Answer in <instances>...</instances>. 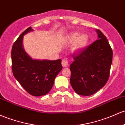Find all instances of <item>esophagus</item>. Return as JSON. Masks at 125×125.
Returning a JSON list of instances; mask_svg holds the SVG:
<instances>
[{"instance_id": "obj_1", "label": "esophagus", "mask_w": 125, "mask_h": 125, "mask_svg": "<svg viewBox=\"0 0 125 125\" xmlns=\"http://www.w3.org/2000/svg\"><path fill=\"white\" fill-rule=\"evenodd\" d=\"M62 65L63 67H67L68 66V59H64L62 61Z\"/></svg>"}]
</instances>
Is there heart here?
<instances>
[{
    "label": "heart",
    "instance_id": "1",
    "mask_svg": "<svg viewBox=\"0 0 125 125\" xmlns=\"http://www.w3.org/2000/svg\"><path fill=\"white\" fill-rule=\"evenodd\" d=\"M78 32H73L69 35V41L70 42H75L73 45V49L75 50H80L87 46L88 42L89 37L87 34H83L81 35Z\"/></svg>",
    "mask_w": 125,
    "mask_h": 125
}]
</instances>
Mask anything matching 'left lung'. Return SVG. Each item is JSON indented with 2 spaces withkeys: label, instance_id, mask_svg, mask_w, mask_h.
<instances>
[{
  "label": "left lung",
  "instance_id": "left-lung-1",
  "mask_svg": "<svg viewBox=\"0 0 125 125\" xmlns=\"http://www.w3.org/2000/svg\"><path fill=\"white\" fill-rule=\"evenodd\" d=\"M98 39L73 54L70 83L81 95H91L105 85L110 76L113 51L106 37L97 30Z\"/></svg>",
  "mask_w": 125,
  "mask_h": 125
}]
</instances>
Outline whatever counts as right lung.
I'll use <instances>...</instances> for the list:
<instances>
[{
    "label": "right lung",
    "mask_w": 125,
    "mask_h": 125,
    "mask_svg": "<svg viewBox=\"0 0 125 125\" xmlns=\"http://www.w3.org/2000/svg\"><path fill=\"white\" fill-rule=\"evenodd\" d=\"M25 30L13 43L12 48V71L13 76L27 93L33 96L47 94L51 90L54 79L62 69L61 59L33 60L22 47L24 35L32 31Z\"/></svg>",
    "instance_id": "right-lung-1"
}]
</instances>
